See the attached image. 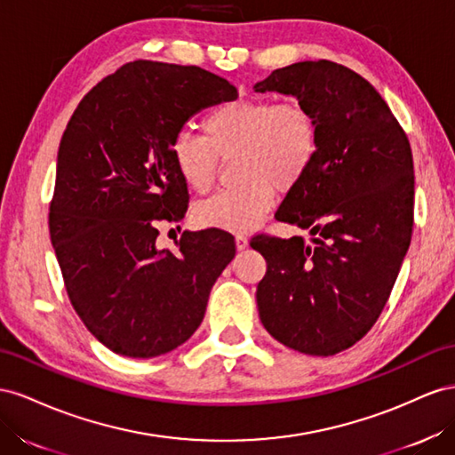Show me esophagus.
I'll list each match as a JSON object with an SVG mask.
<instances>
[{"label": "esophagus", "instance_id": "obj_1", "mask_svg": "<svg viewBox=\"0 0 455 455\" xmlns=\"http://www.w3.org/2000/svg\"><path fill=\"white\" fill-rule=\"evenodd\" d=\"M235 242H236V248H238L240 251H242V250H245V248H248V238H245L243 235H236Z\"/></svg>", "mask_w": 455, "mask_h": 455}]
</instances>
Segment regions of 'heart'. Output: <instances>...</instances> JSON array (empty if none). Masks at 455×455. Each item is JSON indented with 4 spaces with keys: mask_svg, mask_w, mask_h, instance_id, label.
<instances>
[{
    "mask_svg": "<svg viewBox=\"0 0 455 455\" xmlns=\"http://www.w3.org/2000/svg\"><path fill=\"white\" fill-rule=\"evenodd\" d=\"M204 137L180 132L172 145L173 165L183 183L205 194L215 183L219 158L236 154L238 185L196 207L202 227L243 232L275 204L276 188L301 183L318 150V125L301 100L238 99L205 116Z\"/></svg>",
    "mask_w": 455,
    "mask_h": 455,
    "instance_id": "heart-1",
    "label": "heart"
}]
</instances>
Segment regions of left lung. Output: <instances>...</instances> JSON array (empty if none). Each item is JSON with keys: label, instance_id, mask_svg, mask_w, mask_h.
<instances>
[{"label": "left lung", "instance_id": "obj_1", "mask_svg": "<svg viewBox=\"0 0 455 455\" xmlns=\"http://www.w3.org/2000/svg\"><path fill=\"white\" fill-rule=\"evenodd\" d=\"M253 91L295 97L318 125L315 162L275 215L310 242L251 240L267 261L259 318L282 345L331 356L371 330L410 248V142L373 85L331 60L278 68Z\"/></svg>", "mask_w": 455, "mask_h": 455}]
</instances>
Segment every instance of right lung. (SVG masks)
Here are the masks:
<instances>
[{"label":"right lung","instance_id":"1","mask_svg":"<svg viewBox=\"0 0 455 455\" xmlns=\"http://www.w3.org/2000/svg\"><path fill=\"white\" fill-rule=\"evenodd\" d=\"M236 97L204 68L135 60L91 89L64 129L51 243L77 316L116 355L152 358L183 345L236 253L219 228L185 230L177 251L156 245L158 223L187 213L173 139L194 114Z\"/></svg>","mask_w":455,"mask_h":455}]
</instances>
